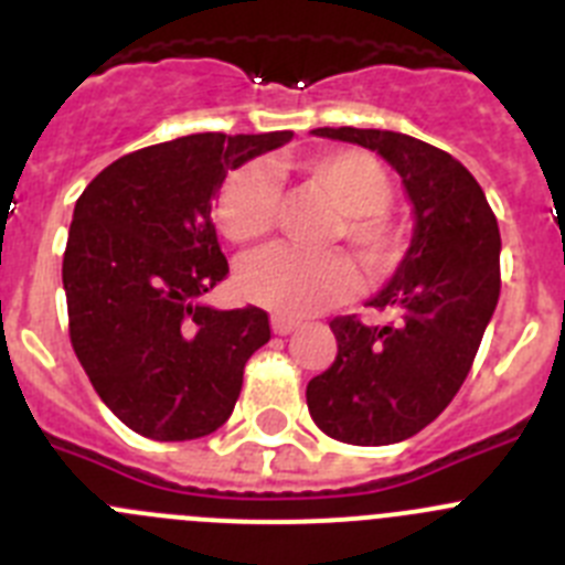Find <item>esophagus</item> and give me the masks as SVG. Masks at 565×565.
Segmentation results:
<instances>
[{
  "instance_id": "1",
  "label": "esophagus",
  "mask_w": 565,
  "mask_h": 565,
  "mask_svg": "<svg viewBox=\"0 0 565 565\" xmlns=\"http://www.w3.org/2000/svg\"><path fill=\"white\" fill-rule=\"evenodd\" d=\"M297 319H291V317H282V313H274L271 317V331L277 333V337H286V333H291V331H297Z\"/></svg>"
}]
</instances>
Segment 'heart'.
I'll use <instances>...</instances> for the list:
<instances>
[{"instance_id": "obj_1", "label": "heart", "mask_w": 565, "mask_h": 565, "mask_svg": "<svg viewBox=\"0 0 565 565\" xmlns=\"http://www.w3.org/2000/svg\"><path fill=\"white\" fill-rule=\"evenodd\" d=\"M299 172L337 203L342 223L333 237L348 239L359 263L382 279L407 257V232L391 214L393 186L382 163L362 149H326L306 154ZM277 183L263 163H246L223 181L214 201V221L232 243H257L274 226ZM356 268L342 252L271 248L254 254L237 271L239 294L282 317H308L337 306L356 291Z\"/></svg>"}]
</instances>
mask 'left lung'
Listing matches in <instances>:
<instances>
[{
    "label": "left lung",
    "instance_id": "8db88e82",
    "mask_svg": "<svg viewBox=\"0 0 565 565\" xmlns=\"http://www.w3.org/2000/svg\"><path fill=\"white\" fill-rule=\"evenodd\" d=\"M391 163L416 214L411 248L367 302L387 326L337 317V359L308 382V411L326 436L384 447L416 436L461 391L501 294V232L483 189L450 152L391 129L319 127Z\"/></svg>",
    "mask_w": 565,
    "mask_h": 565
}]
</instances>
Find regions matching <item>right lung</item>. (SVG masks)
Segmentation results:
<instances>
[{"label": "right lung", "mask_w": 565, "mask_h": 565, "mask_svg": "<svg viewBox=\"0 0 565 565\" xmlns=\"http://www.w3.org/2000/svg\"><path fill=\"white\" fill-rule=\"evenodd\" d=\"M294 132H198L98 172L64 248L70 342L102 402L138 436L189 441L232 416L243 367L271 339L263 308L201 297L228 274L212 198L228 169Z\"/></svg>", "instance_id": "obj_1"}]
</instances>
